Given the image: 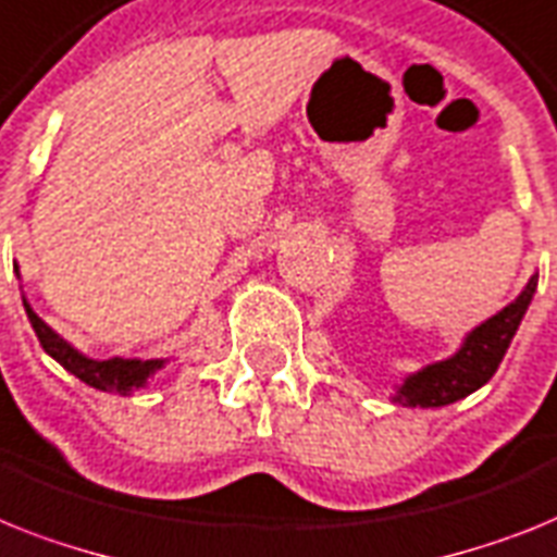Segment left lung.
<instances>
[{"label": "left lung", "instance_id": "1", "mask_svg": "<svg viewBox=\"0 0 557 557\" xmlns=\"http://www.w3.org/2000/svg\"><path fill=\"white\" fill-rule=\"evenodd\" d=\"M537 289V273L532 275L527 287L518 293L516 301H509L504 310H498L493 319L481 321L478 327L463 335L461 347L449 358H441L433 364L410 372L407 379L395 387L393 404L401 407H447V404L461 401L470 393L481 389L493 379L498 364L507 356L512 335L521 327V319L527 315V307L532 305V296Z\"/></svg>", "mask_w": 557, "mask_h": 557}]
</instances>
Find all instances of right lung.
I'll return each instance as SVG.
<instances>
[{"label": "right lung", "mask_w": 557, "mask_h": 557, "mask_svg": "<svg viewBox=\"0 0 557 557\" xmlns=\"http://www.w3.org/2000/svg\"><path fill=\"white\" fill-rule=\"evenodd\" d=\"M16 275H20V264H13ZM22 305H25L27 319H30V327H34L36 338H39L41 350L48 352L57 364H62L64 370L76 375L79 381H85L87 387L102 389V393H119L131 395L136 389L147 387V381L153 379L156 372L164 370L168 358H90L82 350H76L67 338L57 333V330L45 324V321L36 315V310L30 307L25 296H22Z\"/></svg>", "instance_id": "add662e5"}]
</instances>
